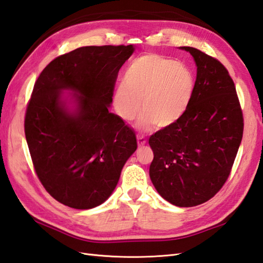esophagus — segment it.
Instances as JSON below:
<instances>
[{"label": "esophagus", "mask_w": 263, "mask_h": 263, "mask_svg": "<svg viewBox=\"0 0 263 263\" xmlns=\"http://www.w3.org/2000/svg\"><path fill=\"white\" fill-rule=\"evenodd\" d=\"M137 140H138V144L141 146V145H144L146 143V140L143 136H141V134H138L137 136Z\"/></svg>", "instance_id": "34e87169"}]
</instances>
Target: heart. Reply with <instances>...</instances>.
I'll return each instance as SVG.
<instances>
[{
	"label": "heart",
	"instance_id": "b5f03b06",
	"mask_svg": "<svg viewBox=\"0 0 263 263\" xmlns=\"http://www.w3.org/2000/svg\"><path fill=\"white\" fill-rule=\"evenodd\" d=\"M195 90V77L188 66L145 53L127 66L114 93V107L120 117L131 121L143 107L136 126L149 131L156 124L168 127L184 117Z\"/></svg>",
	"mask_w": 263,
	"mask_h": 263
}]
</instances>
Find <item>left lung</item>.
Here are the masks:
<instances>
[{
  "mask_svg": "<svg viewBox=\"0 0 263 263\" xmlns=\"http://www.w3.org/2000/svg\"><path fill=\"white\" fill-rule=\"evenodd\" d=\"M197 67L193 100L176 124L149 139L152 184L179 207L211 199L229 178L243 136V115L227 68L203 51L180 47Z\"/></svg>",
  "mask_w": 263,
  "mask_h": 263,
  "instance_id": "left-lung-1",
  "label": "left lung"
}]
</instances>
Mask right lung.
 Returning a JSON list of instances; mask_svg holds the SVG:
<instances>
[{"instance_id": "right-lung-1", "label": "right lung", "mask_w": 263, "mask_h": 263, "mask_svg": "<svg viewBox=\"0 0 263 263\" xmlns=\"http://www.w3.org/2000/svg\"><path fill=\"white\" fill-rule=\"evenodd\" d=\"M133 51V45L77 48L53 59L34 84L24 120L30 155L46 191L71 209L103 204L137 150L136 133L108 111Z\"/></svg>"}]
</instances>
